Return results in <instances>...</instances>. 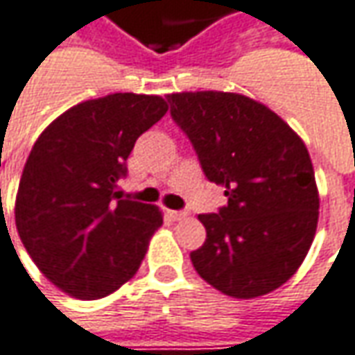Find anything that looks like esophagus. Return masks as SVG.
Here are the masks:
<instances>
[{
	"label": "esophagus",
	"instance_id": "esophagus-1",
	"mask_svg": "<svg viewBox=\"0 0 355 355\" xmlns=\"http://www.w3.org/2000/svg\"><path fill=\"white\" fill-rule=\"evenodd\" d=\"M167 216L171 220H184L188 216V212H184V210H167Z\"/></svg>",
	"mask_w": 355,
	"mask_h": 355
}]
</instances>
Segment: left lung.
<instances>
[{"mask_svg":"<svg viewBox=\"0 0 355 355\" xmlns=\"http://www.w3.org/2000/svg\"><path fill=\"white\" fill-rule=\"evenodd\" d=\"M169 114L204 175L228 198L200 214L206 242L190 254L198 275L224 295L252 299L287 283L307 257L319 216L305 143L265 105L234 92H175Z\"/></svg>","mask_w":355,"mask_h":355,"instance_id":"1","label":"left lung"}]
</instances>
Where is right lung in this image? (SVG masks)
<instances>
[{"label":"right lung","instance_id":"add662e5","mask_svg":"<svg viewBox=\"0 0 355 355\" xmlns=\"http://www.w3.org/2000/svg\"><path fill=\"white\" fill-rule=\"evenodd\" d=\"M167 111L162 96L116 92L85 101L34 143L15 198V226L38 268L76 299L116 291L139 268L157 206L116 191L127 157Z\"/></svg>","mask_w":355,"mask_h":355}]
</instances>
